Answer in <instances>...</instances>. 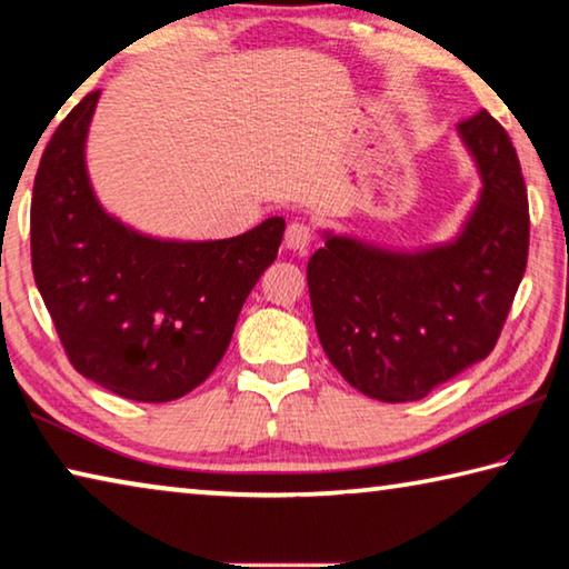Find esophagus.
<instances>
[{
	"label": "esophagus",
	"mask_w": 569,
	"mask_h": 569,
	"mask_svg": "<svg viewBox=\"0 0 569 569\" xmlns=\"http://www.w3.org/2000/svg\"><path fill=\"white\" fill-rule=\"evenodd\" d=\"M312 241V229L310 223L305 221H292L290 227L284 231V247L292 249V251H307Z\"/></svg>",
	"instance_id": "obj_1"
}]
</instances>
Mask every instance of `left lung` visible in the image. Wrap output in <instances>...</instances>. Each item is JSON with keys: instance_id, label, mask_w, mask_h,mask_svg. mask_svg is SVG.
Returning a JSON list of instances; mask_svg holds the SVG:
<instances>
[{"instance_id": "1", "label": "left lung", "mask_w": 569, "mask_h": 569, "mask_svg": "<svg viewBox=\"0 0 569 569\" xmlns=\"http://www.w3.org/2000/svg\"><path fill=\"white\" fill-rule=\"evenodd\" d=\"M481 199L453 244L393 254L328 237L307 264L325 356L383 403L431 393L495 350L529 254V201L515 146L479 110L459 123Z\"/></svg>"}]
</instances>
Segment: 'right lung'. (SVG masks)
Here are the masks:
<instances>
[{
    "instance_id": "add662e5",
    "label": "right lung",
    "mask_w": 569,
    "mask_h": 569,
    "mask_svg": "<svg viewBox=\"0 0 569 569\" xmlns=\"http://www.w3.org/2000/svg\"><path fill=\"white\" fill-rule=\"evenodd\" d=\"M100 90L54 128L34 176L32 272L72 368L116 396L176 400L229 348L241 305L277 259L284 219L221 241H158L92 197L86 136Z\"/></svg>"
}]
</instances>
